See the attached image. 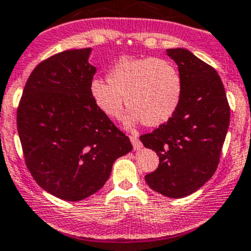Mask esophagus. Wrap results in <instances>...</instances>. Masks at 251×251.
I'll return each mask as SVG.
<instances>
[{
    "instance_id": "esophagus-1",
    "label": "esophagus",
    "mask_w": 251,
    "mask_h": 251,
    "mask_svg": "<svg viewBox=\"0 0 251 251\" xmlns=\"http://www.w3.org/2000/svg\"><path fill=\"white\" fill-rule=\"evenodd\" d=\"M130 142H132L133 144V148H134V150H140L142 149V143L139 142V139H138L137 135H130Z\"/></svg>"
}]
</instances>
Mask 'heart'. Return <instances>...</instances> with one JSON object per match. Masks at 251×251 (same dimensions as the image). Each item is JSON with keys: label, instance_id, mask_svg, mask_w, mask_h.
I'll return each mask as SVG.
<instances>
[{"label": "heart", "instance_id": "b5f03b06", "mask_svg": "<svg viewBox=\"0 0 251 251\" xmlns=\"http://www.w3.org/2000/svg\"><path fill=\"white\" fill-rule=\"evenodd\" d=\"M107 81L94 78L90 96L111 119L121 118L128 104V126L143 122L148 127H159L173 118L182 99V77L164 59L122 58L109 69Z\"/></svg>", "mask_w": 251, "mask_h": 251}]
</instances>
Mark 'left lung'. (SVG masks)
I'll return each mask as SVG.
<instances>
[{
    "mask_svg": "<svg viewBox=\"0 0 251 251\" xmlns=\"http://www.w3.org/2000/svg\"><path fill=\"white\" fill-rule=\"evenodd\" d=\"M177 64L183 92L173 118L140 137L159 156V168L145 176L151 190L182 199L201 188L216 173L229 127L223 82L212 66L187 49L166 50Z\"/></svg>",
    "mask_w": 251,
    "mask_h": 251,
    "instance_id": "8db88e82",
    "label": "left lung"
}]
</instances>
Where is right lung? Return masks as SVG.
Segmentation results:
<instances>
[{
    "mask_svg": "<svg viewBox=\"0 0 251 251\" xmlns=\"http://www.w3.org/2000/svg\"><path fill=\"white\" fill-rule=\"evenodd\" d=\"M91 50H66L42 61L17 111L28 170L43 190L64 201H81L101 190L116 159L133 149L90 96L96 74L88 63Z\"/></svg>",
    "mask_w": 251,
    "mask_h": 251,
    "instance_id": "add662e5",
    "label": "right lung"
}]
</instances>
